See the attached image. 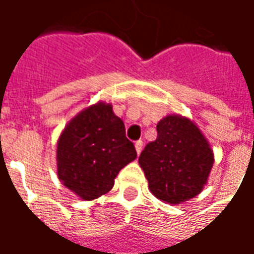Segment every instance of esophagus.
Returning <instances> with one entry per match:
<instances>
[{
	"mask_svg": "<svg viewBox=\"0 0 254 254\" xmlns=\"http://www.w3.org/2000/svg\"><path fill=\"white\" fill-rule=\"evenodd\" d=\"M142 145H144V142H142L141 139L135 142V150H137L138 155H139V153H141V150H142Z\"/></svg>",
	"mask_w": 254,
	"mask_h": 254,
	"instance_id": "esophagus-1",
	"label": "esophagus"
}]
</instances>
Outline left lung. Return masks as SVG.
Here are the masks:
<instances>
[{"instance_id":"obj_1","label":"left lung","mask_w":254,"mask_h":254,"mask_svg":"<svg viewBox=\"0 0 254 254\" xmlns=\"http://www.w3.org/2000/svg\"><path fill=\"white\" fill-rule=\"evenodd\" d=\"M156 130L157 138L145 146L138 163L159 200L181 204L203 190L214 153L207 138L188 117L167 115Z\"/></svg>"}]
</instances>
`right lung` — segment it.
Listing matches in <instances>:
<instances>
[{
	"label": "right lung",
	"instance_id": "right-lung-1",
	"mask_svg": "<svg viewBox=\"0 0 254 254\" xmlns=\"http://www.w3.org/2000/svg\"><path fill=\"white\" fill-rule=\"evenodd\" d=\"M137 152L126 138L124 123L112 104L98 101L64 126L57 142L59 181L83 200L108 193L124 166Z\"/></svg>",
	"mask_w": 254,
	"mask_h": 254
}]
</instances>
